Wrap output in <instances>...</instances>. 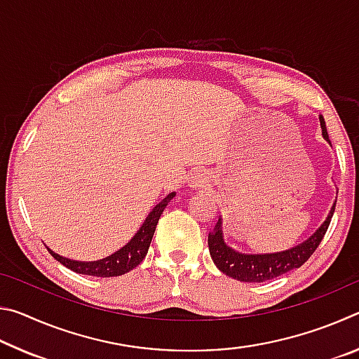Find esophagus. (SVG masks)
Returning <instances> with one entry per match:
<instances>
[{
	"label": "esophagus",
	"mask_w": 359,
	"mask_h": 359,
	"mask_svg": "<svg viewBox=\"0 0 359 359\" xmlns=\"http://www.w3.org/2000/svg\"><path fill=\"white\" fill-rule=\"evenodd\" d=\"M190 184H191V187H201V185L204 184V175H203V174H199V172H196V174H194L193 177H191V182H190Z\"/></svg>",
	"instance_id": "esophagus-1"
}]
</instances>
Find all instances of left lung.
I'll list each match as a JSON object with an SVG mask.
<instances>
[{"mask_svg":"<svg viewBox=\"0 0 359 359\" xmlns=\"http://www.w3.org/2000/svg\"><path fill=\"white\" fill-rule=\"evenodd\" d=\"M320 125L321 131H323V137L330 142V136H327L323 117H320ZM334 209H336V203H334L323 224L315 231L311 238L304 241L302 244L290 248V250L266 255H245L234 252L233 248H229L223 241L222 220H218L214 231L209 233L208 242L210 257L223 274L233 277L236 280L248 283L272 280V278L287 274V272L296 269V267H301L312 257L313 252L317 250V247L320 245V242L323 241L327 228H330Z\"/></svg>","mask_w":359,"mask_h":359,"instance_id":"obj_1","label":"left lung"}]
</instances>
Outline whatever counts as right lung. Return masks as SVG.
Segmentation results:
<instances>
[{"label": "right lung", "instance_id": "right-lung-1", "mask_svg": "<svg viewBox=\"0 0 359 359\" xmlns=\"http://www.w3.org/2000/svg\"><path fill=\"white\" fill-rule=\"evenodd\" d=\"M174 196L175 193H169L160 204H156L154 210L149 214V217L145 218L141 229L135 234V238H133L123 248H120L118 252H115L114 255H111V257H107L104 259L87 261V263H85V261H74V259L60 257V255H57L55 252H52L50 248H47V250L58 261V263H62L63 266L68 267V269L77 272V274L93 276V277L123 276L131 269H135V267L145 258V255L149 252L151 238H154L156 223L160 220V217L168 205V203L171 201Z\"/></svg>", "mask_w": 359, "mask_h": 359}]
</instances>
